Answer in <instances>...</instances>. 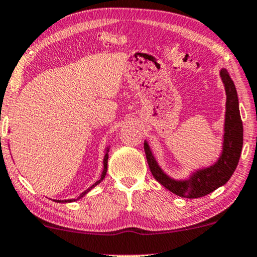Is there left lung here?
Returning a JSON list of instances; mask_svg holds the SVG:
<instances>
[{
    "label": "left lung",
    "mask_w": 257,
    "mask_h": 257,
    "mask_svg": "<svg viewBox=\"0 0 257 257\" xmlns=\"http://www.w3.org/2000/svg\"><path fill=\"white\" fill-rule=\"evenodd\" d=\"M220 77L226 91V111L222 152L215 164L195 171L189 179H173L161 170L148 142H144L147 161L154 178L166 189L180 197L200 198L213 192L230 180L239 161L243 147V122L240 119L237 90L225 68L220 71Z\"/></svg>",
    "instance_id": "obj_1"
}]
</instances>
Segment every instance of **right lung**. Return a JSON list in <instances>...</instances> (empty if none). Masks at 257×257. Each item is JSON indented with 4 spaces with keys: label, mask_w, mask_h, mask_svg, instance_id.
<instances>
[{
    "label": "right lung",
    "mask_w": 257,
    "mask_h": 257,
    "mask_svg": "<svg viewBox=\"0 0 257 257\" xmlns=\"http://www.w3.org/2000/svg\"><path fill=\"white\" fill-rule=\"evenodd\" d=\"M108 152H109V148L107 147V149H105V155H104V159H103V171H102V174H101V178H99V180H97V182H96L95 184H93V185L90 186L89 189L85 190V191L81 192L80 196H79V197H78V198H81V197H83V196H85V195L87 194V192L90 191V190L95 188V186L97 185V184H99V183L102 182V180L104 179L105 173H107V167H108ZM54 201H55V202H59V203H66V202H73V201H75V198H74V200H54Z\"/></svg>",
    "instance_id": "add662e5"
}]
</instances>
